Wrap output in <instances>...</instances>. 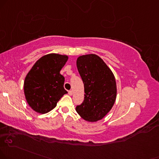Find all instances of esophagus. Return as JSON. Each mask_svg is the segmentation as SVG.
Instances as JSON below:
<instances>
[{
	"instance_id": "obj_1",
	"label": "esophagus",
	"mask_w": 159,
	"mask_h": 159,
	"mask_svg": "<svg viewBox=\"0 0 159 159\" xmlns=\"http://www.w3.org/2000/svg\"><path fill=\"white\" fill-rule=\"evenodd\" d=\"M68 94H69L70 96H71L72 94H73V91H68Z\"/></svg>"
}]
</instances>
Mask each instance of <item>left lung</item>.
<instances>
[{"instance_id":"obj_1","label":"left lung","mask_w":159,"mask_h":159,"mask_svg":"<svg viewBox=\"0 0 159 159\" xmlns=\"http://www.w3.org/2000/svg\"><path fill=\"white\" fill-rule=\"evenodd\" d=\"M76 66L85 93L83 102L76 107V112L88 121L101 120L115 103L117 92L115 76L97 54L80 56Z\"/></svg>"}]
</instances>
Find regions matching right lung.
<instances>
[{
    "label": "right lung",
    "instance_id": "1",
    "mask_svg": "<svg viewBox=\"0 0 159 159\" xmlns=\"http://www.w3.org/2000/svg\"><path fill=\"white\" fill-rule=\"evenodd\" d=\"M68 59L67 55L46 54L35 62L25 76V97L34 111L42 114L49 112L68 93L63 87L64 76L60 73Z\"/></svg>",
    "mask_w": 159,
    "mask_h": 159
}]
</instances>
